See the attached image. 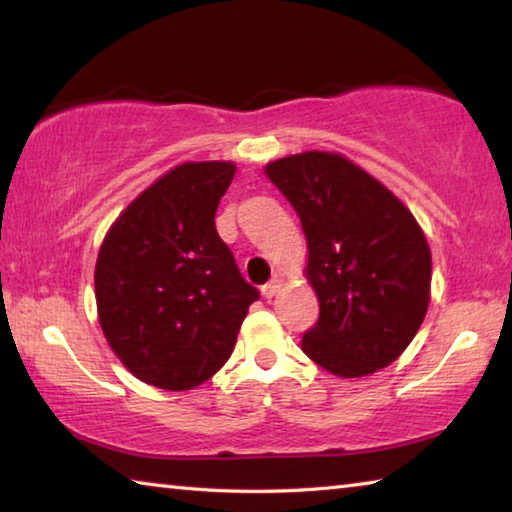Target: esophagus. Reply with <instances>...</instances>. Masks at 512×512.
<instances>
[{"mask_svg": "<svg viewBox=\"0 0 512 512\" xmlns=\"http://www.w3.org/2000/svg\"><path fill=\"white\" fill-rule=\"evenodd\" d=\"M280 287H282V280H280V275H273L271 280H268L264 287H262V293L266 298H273L277 291H280Z\"/></svg>", "mask_w": 512, "mask_h": 512, "instance_id": "1", "label": "esophagus"}]
</instances>
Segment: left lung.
<instances>
[{
	"mask_svg": "<svg viewBox=\"0 0 512 512\" xmlns=\"http://www.w3.org/2000/svg\"><path fill=\"white\" fill-rule=\"evenodd\" d=\"M266 173L298 212L309 246L320 314L302 334V350L339 377L386 368L427 314L431 253L420 225L343 155H289Z\"/></svg>",
	"mask_w": 512,
	"mask_h": 512,
	"instance_id": "8db88e82",
	"label": "left lung"
}]
</instances>
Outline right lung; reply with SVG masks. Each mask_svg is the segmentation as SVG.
<instances>
[{
	"label": "right lung",
	"instance_id": "right-lung-1",
	"mask_svg": "<svg viewBox=\"0 0 512 512\" xmlns=\"http://www.w3.org/2000/svg\"><path fill=\"white\" fill-rule=\"evenodd\" d=\"M232 178L230 162L180 164L137 196L103 239L94 271L99 323L146 384L189 391L210 379L259 300L214 225Z\"/></svg>",
	"mask_w": 512,
	"mask_h": 512
}]
</instances>
